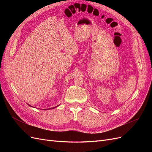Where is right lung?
<instances>
[{
	"mask_svg": "<svg viewBox=\"0 0 152 152\" xmlns=\"http://www.w3.org/2000/svg\"><path fill=\"white\" fill-rule=\"evenodd\" d=\"M28 105L30 106V107H31V105H30V104H28ZM59 105L56 106V107H53V108H48H48H47V109H44V110H50V109H54V108H56V107H58Z\"/></svg>",
	"mask_w": 152,
	"mask_h": 152,
	"instance_id": "obj_1",
	"label": "right lung"
}]
</instances>
